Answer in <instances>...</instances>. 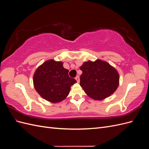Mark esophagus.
Returning <instances> with one entry per match:
<instances>
[{
	"instance_id": "esophagus-1",
	"label": "esophagus",
	"mask_w": 149,
	"mask_h": 149,
	"mask_svg": "<svg viewBox=\"0 0 149 149\" xmlns=\"http://www.w3.org/2000/svg\"><path fill=\"white\" fill-rule=\"evenodd\" d=\"M76 81H77V83H79V76H77L75 78Z\"/></svg>"
}]
</instances>
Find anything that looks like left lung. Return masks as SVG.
I'll return each instance as SVG.
<instances>
[{
	"label": "left lung",
	"instance_id": "left-lung-1",
	"mask_svg": "<svg viewBox=\"0 0 149 149\" xmlns=\"http://www.w3.org/2000/svg\"><path fill=\"white\" fill-rule=\"evenodd\" d=\"M80 86L95 100H102L113 94L119 84V75L113 66L101 60L84 62L80 67Z\"/></svg>",
	"mask_w": 149,
	"mask_h": 149
}]
</instances>
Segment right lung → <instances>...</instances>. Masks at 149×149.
I'll use <instances>...</instances> for the list:
<instances>
[{"label":"right lung","instance_id":"1","mask_svg":"<svg viewBox=\"0 0 149 149\" xmlns=\"http://www.w3.org/2000/svg\"><path fill=\"white\" fill-rule=\"evenodd\" d=\"M63 62L49 60L40 65L33 74V85L37 92L45 100L53 103L63 101L71 86L76 83L68 75Z\"/></svg>","mask_w":149,"mask_h":149}]
</instances>
